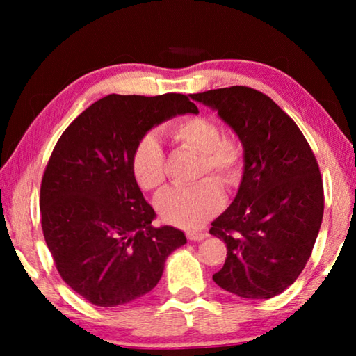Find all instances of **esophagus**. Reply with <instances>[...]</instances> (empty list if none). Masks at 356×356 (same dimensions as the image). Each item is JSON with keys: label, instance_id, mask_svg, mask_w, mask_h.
I'll use <instances>...</instances> for the list:
<instances>
[{"label": "esophagus", "instance_id": "esophagus-1", "mask_svg": "<svg viewBox=\"0 0 356 356\" xmlns=\"http://www.w3.org/2000/svg\"><path fill=\"white\" fill-rule=\"evenodd\" d=\"M207 237V232H196V231H190L186 232V238L190 240V242H201Z\"/></svg>", "mask_w": 356, "mask_h": 356}]
</instances>
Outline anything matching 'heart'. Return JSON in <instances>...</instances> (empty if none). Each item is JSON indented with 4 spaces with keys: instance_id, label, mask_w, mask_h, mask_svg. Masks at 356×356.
Here are the masks:
<instances>
[{
    "instance_id": "obj_1",
    "label": "heart",
    "mask_w": 356,
    "mask_h": 356,
    "mask_svg": "<svg viewBox=\"0 0 356 356\" xmlns=\"http://www.w3.org/2000/svg\"><path fill=\"white\" fill-rule=\"evenodd\" d=\"M168 136L176 146L200 155L196 177L204 180L190 188H168L160 193L155 200L156 212L161 220L172 226L200 227L218 213L225 204L218 184L222 188L232 190L242 182L245 147L237 138L222 136L220 124L206 116L177 119L168 129ZM130 168L143 190L154 191L163 186L166 159L163 147L154 135H144L138 141L131 154Z\"/></svg>"
}]
</instances>
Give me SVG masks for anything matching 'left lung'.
<instances>
[{"label": "left lung", "mask_w": 356, "mask_h": 356, "mask_svg": "<svg viewBox=\"0 0 356 356\" xmlns=\"http://www.w3.org/2000/svg\"><path fill=\"white\" fill-rule=\"evenodd\" d=\"M191 99L215 108L245 147L236 200L210 227L227 246L213 281L242 298H272L303 272L322 225L316 155L293 119L261 91L231 86Z\"/></svg>", "instance_id": "1"}]
</instances>
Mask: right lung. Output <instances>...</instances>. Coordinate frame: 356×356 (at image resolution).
I'll list each match as a JSON object with an SVG mask.
<instances>
[{
    "mask_svg": "<svg viewBox=\"0 0 356 356\" xmlns=\"http://www.w3.org/2000/svg\"><path fill=\"white\" fill-rule=\"evenodd\" d=\"M197 113L184 94H110L72 122L40 184L42 231L58 273L102 308L130 303L159 284L165 261L186 243L182 231L154 227V209L130 159L149 129Z\"/></svg>",
    "mask_w": 356,
    "mask_h": 356,
    "instance_id": "right-lung-1",
    "label": "right lung"
}]
</instances>
